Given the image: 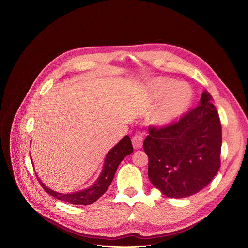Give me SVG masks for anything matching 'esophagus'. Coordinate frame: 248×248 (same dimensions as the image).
<instances>
[{
    "label": "esophagus",
    "instance_id": "esophagus-1",
    "mask_svg": "<svg viewBox=\"0 0 248 248\" xmlns=\"http://www.w3.org/2000/svg\"><path fill=\"white\" fill-rule=\"evenodd\" d=\"M143 141H144V138H143V136L141 134L136 133L135 135H133V137L131 139L133 148L134 149H140L143 146Z\"/></svg>",
    "mask_w": 248,
    "mask_h": 248
}]
</instances>
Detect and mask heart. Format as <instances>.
I'll use <instances>...</instances> for the list:
<instances>
[{
    "mask_svg": "<svg viewBox=\"0 0 248 248\" xmlns=\"http://www.w3.org/2000/svg\"><path fill=\"white\" fill-rule=\"evenodd\" d=\"M151 87L154 96L162 99L153 118L154 123L158 125H168L179 120L193 100L190 87L171 78H156L152 81Z\"/></svg>",
    "mask_w": 248,
    "mask_h": 248,
    "instance_id": "heart-1",
    "label": "heart"
}]
</instances>
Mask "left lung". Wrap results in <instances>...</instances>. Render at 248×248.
<instances>
[{
  "label": "left lung",
  "mask_w": 248,
  "mask_h": 248,
  "mask_svg": "<svg viewBox=\"0 0 248 248\" xmlns=\"http://www.w3.org/2000/svg\"><path fill=\"white\" fill-rule=\"evenodd\" d=\"M144 141L149 157L148 177L170 198H184L206 187L220 168L222 129L211 93L178 121L149 126Z\"/></svg>",
  "instance_id": "1"
}]
</instances>
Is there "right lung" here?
I'll use <instances>...</instances> for the list:
<instances>
[{"instance_id":"right-lung-1","label":"right lung","mask_w":248,"mask_h":248,"mask_svg":"<svg viewBox=\"0 0 248 248\" xmlns=\"http://www.w3.org/2000/svg\"><path fill=\"white\" fill-rule=\"evenodd\" d=\"M133 151L130 138L128 136H124L120 143H118L108 154L105 158L103 171L98 178V180L88 189L72 193V194H62L51 189L47 188L37 178L40 186L44 189L45 192L53 196L54 198L63 201L65 203H69L72 205H84L88 206L94 203L97 199H99L105 191L108 189L111 185L117 168L121 161L128 155H130Z\"/></svg>"}]
</instances>
